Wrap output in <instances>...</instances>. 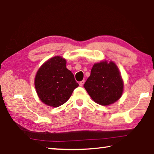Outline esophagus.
<instances>
[{
  "instance_id": "esophagus-1",
  "label": "esophagus",
  "mask_w": 154,
  "mask_h": 154,
  "mask_svg": "<svg viewBox=\"0 0 154 154\" xmlns=\"http://www.w3.org/2000/svg\"><path fill=\"white\" fill-rule=\"evenodd\" d=\"M84 80H83V81H82V82H79V86L80 87H82L83 85V84H84Z\"/></svg>"
}]
</instances>
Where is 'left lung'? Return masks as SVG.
Returning <instances> with one entry per match:
<instances>
[{"instance_id": "1", "label": "left lung", "mask_w": 154, "mask_h": 154, "mask_svg": "<svg viewBox=\"0 0 154 154\" xmlns=\"http://www.w3.org/2000/svg\"><path fill=\"white\" fill-rule=\"evenodd\" d=\"M83 87L95 103L107 106L121 98L124 82L117 65L112 61L104 60L93 65Z\"/></svg>"}]
</instances>
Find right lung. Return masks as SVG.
<instances>
[{"instance_id": "1", "label": "right lung", "mask_w": 154, "mask_h": 154, "mask_svg": "<svg viewBox=\"0 0 154 154\" xmlns=\"http://www.w3.org/2000/svg\"><path fill=\"white\" fill-rule=\"evenodd\" d=\"M66 64V60L62 57L54 56L44 62L36 74V92L40 100L49 106L63 105L79 86Z\"/></svg>"}]
</instances>
